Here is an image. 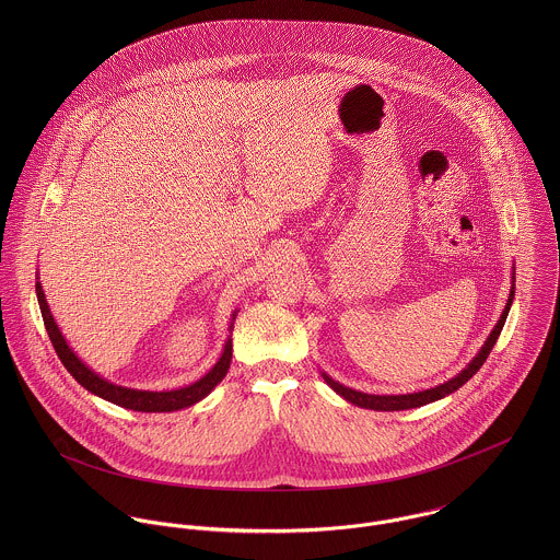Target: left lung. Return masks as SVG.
<instances>
[{"label":"left lung","mask_w":560,"mask_h":560,"mask_svg":"<svg viewBox=\"0 0 560 560\" xmlns=\"http://www.w3.org/2000/svg\"><path fill=\"white\" fill-rule=\"evenodd\" d=\"M511 293H509V300H506V306L500 315L498 323L493 325V329L489 331L487 340L482 342V347L479 349V353L470 360V364L457 373L453 380L435 386V388H429V390H420V393H411V395H369V393H360V390H353V388H347L342 384H338L336 380H331L327 373H320V377L325 380V384L336 393L340 395L342 399L358 405V407H364V409H375V411H400V409H413V407H422L427 402H433V400L444 399L448 395H453L455 390H459L470 377L477 375L482 362L487 360V355L491 353L502 327H504V320L509 317V311H511V304L515 300V267H513V276H511Z\"/></svg>","instance_id":"left-lung-1"}]
</instances>
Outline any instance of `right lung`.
Listing matches in <instances>:
<instances>
[{
	"mask_svg": "<svg viewBox=\"0 0 560 560\" xmlns=\"http://www.w3.org/2000/svg\"><path fill=\"white\" fill-rule=\"evenodd\" d=\"M36 298H38V306L43 313V320L47 327V334L51 338V345L58 353V358L62 360L65 369L75 377V382L81 384L88 393H92L94 397L109 400L118 407L125 409H133V411H176V409H185L196 405L198 400L205 399L207 395H211V390L226 377L231 360H233V338H226L224 351L220 355V360L211 366V371L207 375H202L198 382L183 386V388H174V390H138V388H127V386H118L112 384L109 380L101 377L98 373H94L90 366H85L78 358V353L73 351V347H69L67 338L62 336L60 327L56 325L54 315L49 311V304L45 300V291L40 287V282H36ZM237 317V311L233 313V319L229 325V331H233V320Z\"/></svg>",
	"mask_w": 560,
	"mask_h": 560,
	"instance_id": "obj_1",
	"label": "right lung"
}]
</instances>
